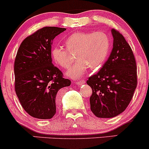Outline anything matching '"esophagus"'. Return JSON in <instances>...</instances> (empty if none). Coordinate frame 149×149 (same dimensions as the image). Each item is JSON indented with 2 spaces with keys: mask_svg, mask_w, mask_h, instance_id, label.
<instances>
[{
  "mask_svg": "<svg viewBox=\"0 0 149 149\" xmlns=\"http://www.w3.org/2000/svg\"><path fill=\"white\" fill-rule=\"evenodd\" d=\"M76 85H83V84H85V81L84 80H79V81H76Z\"/></svg>",
  "mask_w": 149,
  "mask_h": 149,
  "instance_id": "34e87169",
  "label": "esophagus"
}]
</instances>
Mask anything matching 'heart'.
Returning a JSON list of instances; mask_svg holds the SVG:
<instances>
[{
  "mask_svg": "<svg viewBox=\"0 0 149 149\" xmlns=\"http://www.w3.org/2000/svg\"><path fill=\"white\" fill-rule=\"evenodd\" d=\"M64 43L66 48L60 46L52 48V59L62 69H68L73 62L69 53L76 52L78 60L67 73L68 76L75 79L83 76L88 67L92 69L101 67L107 58L110 47V38L103 31L76 32L64 39Z\"/></svg>",
  "mask_w": 149,
  "mask_h": 149,
  "instance_id": "heart-1",
  "label": "heart"
}]
</instances>
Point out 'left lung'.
I'll list each match as a JSON object with an SVG mask.
<instances>
[{
	"label": "left lung",
	"instance_id": "obj_1",
	"mask_svg": "<svg viewBox=\"0 0 149 149\" xmlns=\"http://www.w3.org/2000/svg\"><path fill=\"white\" fill-rule=\"evenodd\" d=\"M113 48L96 74L89 77L92 89L91 110L99 118H112L126 109L137 85V66L133 53L123 36L112 29Z\"/></svg>",
	"mask_w": 149,
	"mask_h": 149
}]
</instances>
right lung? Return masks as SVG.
Returning a JSON list of instances; mask_svg holds the SVG:
<instances>
[{
	"mask_svg": "<svg viewBox=\"0 0 149 149\" xmlns=\"http://www.w3.org/2000/svg\"><path fill=\"white\" fill-rule=\"evenodd\" d=\"M66 28L44 27L26 37L14 61L15 92L25 111L33 117L51 119L56 113L58 91L71 85L52 63L51 45Z\"/></svg>",
	"mask_w": 149,
	"mask_h": 149,
	"instance_id": "add662e5",
	"label": "right lung"
}]
</instances>
